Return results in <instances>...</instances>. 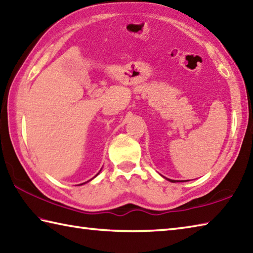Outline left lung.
Here are the masks:
<instances>
[{"label":"left lung","instance_id":"8db88e82","mask_svg":"<svg viewBox=\"0 0 253 253\" xmlns=\"http://www.w3.org/2000/svg\"><path fill=\"white\" fill-rule=\"evenodd\" d=\"M169 182H176V180H173V179H169Z\"/></svg>","mask_w":253,"mask_h":253}]
</instances>
